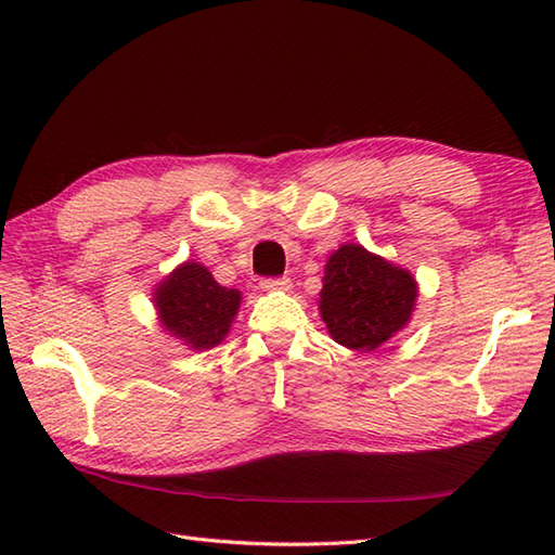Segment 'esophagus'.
I'll use <instances>...</instances> for the list:
<instances>
[{
    "label": "esophagus",
    "mask_w": 555,
    "mask_h": 555,
    "mask_svg": "<svg viewBox=\"0 0 555 555\" xmlns=\"http://www.w3.org/2000/svg\"><path fill=\"white\" fill-rule=\"evenodd\" d=\"M291 279L281 276V279H262L259 281V288L267 291V293H276V291H291Z\"/></svg>",
    "instance_id": "esophagus-1"
}]
</instances>
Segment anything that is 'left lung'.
Listing matches in <instances>:
<instances>
[{
    "instance_id": "1",
    "label": "left lung",
    "mask_w": 555,
    "mask_h": 555,
    "mask_svg": "<svg viewBox=\"0 0 555 555\" xmlns=\"http://www.w3.org/2000/svg\"><path fill=\"white\" fill-rule=\"evenodd\" d=\"M320 314L336 344L370 352L410 324L417 281L358 243H346L326 259Z\"/></svg>"
}]
</instances>
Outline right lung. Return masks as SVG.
<instances>
[{"mask_svg": "<svg viewBox=\"0 0 555 555\" xmlns=\"http://www.w3.org/2000/svg\"><path fill=\"white\" fill-rule=\"evenodd\" d=\"M241 300L238 288L217 284L211 271L195 259L176 267L152 291L162 328L191 350L219 346L229 336Z\"/></svg>", "mask_w": 555, "mask_h": 555, "instance_id": "add662e5", "label": "right lung"}]
</instances>
